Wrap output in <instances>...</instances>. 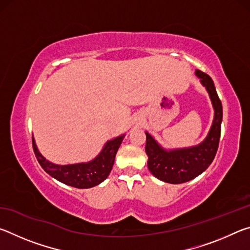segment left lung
<instances>
[{
    "instance_id": "8db88e82",
    "label": "left lung",
    "mask_w": 250,
    "mask_h": 250,
    "mask_svg": "<svg viewBox=\"0 0 250 250\" xmlns=\"http://www.w3.org/2000/svg\"><path fill=\"white\" fill-rule=\"evenodd\" d=\"M195 75L208 92L214 108L213 124L204 140L197 146L167 150L150 133L146 132L147 167L156 179L167 183L181 184L195 179L213 162L218 149L223 120L222 103L209 76L197 69Z\"/></svg>"
}]
</instances>
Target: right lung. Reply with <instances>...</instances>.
<instances>
[{
    "label": "right lung",
    "mask_w": 250,
    "mask_h": 250,
    "mask_svg": "<svg viewBox=\"0 0 250 250\" xmlns=\"http://www.w3.org/2000/svg\"><path fill=\"white\" fill-rule=\"evenodd\" d=\"M124 138L125 134H121L105 142L100 153L89 162L66 164V166H59L46 160L37 149L34 138L33 149L41 167L54 179L73 188H90L100 184L108 177L115 163L117 151L121 146Z\"/></svg>",
    "instance_id": "add662e5"
}]
</instances>
